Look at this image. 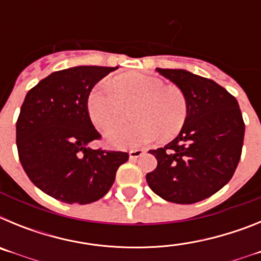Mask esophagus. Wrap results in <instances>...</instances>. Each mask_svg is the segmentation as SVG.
Wrapping results in <instances>:
<instances>
[{
    "label": "esophagus",
    "mask_w": 261,
    "mask_h": 261,
    "mask_svg": "<svg viewBox=\"0 0 261 261\" xmlns=\"http://www.w3.org/2000/svg\"><path fill=\"white\" fill-rule=\"evenodd\" d=\"M144 154H145V150H142V149H133V150L129 151V158L137 159L141 155H144Z\"/></svg>",
    "instance_id": "34e87169"
}]
</instances>
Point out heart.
I'll list each match as a JSON object with an SVG mask.
<instances>
[{"instance_id":"b5f03b06","label":"heart","mask_w":261,"mask_h":261,"mask_svg":"<svg viewBox=\"0 0 261 261\" xmlns=\"http://www.w3.org/2000/svg\"><path fill=\"white\" fill-rule=\"evenodd\" d=\"M135 107L137 123L107 133V142L114 147L144 146L161 136L171 140L186 124L188 99L177 86H166L161 78L132 73L115 80V90L96 85L87 96V111L96 128L108 130L120 125L126 110Z\"/></svg>"}]
</instances>
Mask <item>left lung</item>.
Listing matches in <instances>:
<instances>
[{"label":"left lung","mask_w":261,"mask_h":261,"mask_svg":"<svg viewBox=\"0 0 261 261\" xmlns=\"http://www.w3.org/2000/svg\"><path fill=\"white\" fill-rule=\"evenodd\" d=\"M156 71L183 90L188 116L174 141L149 151L158 165L146 174L147 184L170 202L202 201L229 183L241 159L244 121L238 100L214 81L191 71Z\"/></svg>","instance_id":"obj_1"}]
</instances>
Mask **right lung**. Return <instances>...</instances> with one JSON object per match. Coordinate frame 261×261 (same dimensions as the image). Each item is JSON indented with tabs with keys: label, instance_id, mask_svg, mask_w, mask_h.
I'll list each match as a JSON object with an SVG mask.
<instances>
[{
	"label": "right lung",
	"instance_id": "right-lung-1",
	"mask_svg": "<svg viewBox=\"0 0 261 261\" xmlns=\"http://www.w3.org/2000/svg\"><path fill=\"white\" fill-rule=\"evenodd\" d=\"M116 68L75 66L55 71L27 93L17 120V149L30 180L48 196L68 204L102 199L124 151L90 149L102 136L91 123L87 96Z\"/></svg>",
	"mask_w": 261,
	"mask_h": 261
}]
</instances>
